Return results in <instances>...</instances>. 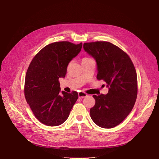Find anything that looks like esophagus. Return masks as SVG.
<instances>
[{"mask_svg": "<svg viewBox=\"0 0 159 159\" xmlns=\"http://www.w3.org/2000/svg\"><path fill=\"white\" fill-rule=\"evenodd\" d=\"M87 96V94L84 92H80L79 93V98L80 99H82V98H85L86 96Z\"/></svg>", "mask_w": 159, "mask_h": 159, "instance_id": "esophagus-1", "label": "esophagus"}]
</instances>
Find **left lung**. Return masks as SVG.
Here are the masks:
<instances>
[{
    "mask_svg": "<svg viewBox=\"0 0 159 159\" xmlns=\"http://www.w3.org/2000/svg\"><path fill=\"white\" fill-rule=\"evenodd\" d=\"M84 49L98 65V80L107 84V94L93 95L96 103L90 118L99 126L111 128L120 124L131 112L138 93L137 75L126 53L107 41L84 43Z\"/></svg>",
    "mask_w": 159,
    "mask_h": 159,
    "instance_id": "1",
    "label": "left lung"
}]
</instances>
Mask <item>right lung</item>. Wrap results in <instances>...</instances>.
I'll list each match as a JSON object with an SVG mask.
<instances>
[{
  "label": "right lung",
  "mask_w": 159,
  "mask_h": 159,
  "mask_svg": "<svg viewBox=\"0 0 159 159\" xmlns=\"http://www.w3.org/2000/svg\"><path fill=\"white\" fill-rule=\"evenodd\" d=\"M82 43L58 41L47 45L33 58L28 69L25 96L34 116L41 123L56 126L63 123L79 95L61 91L60 77H65L69 62L80 52Z\"/></svg>",
  "instance_id": "1"
}]
</instances>
